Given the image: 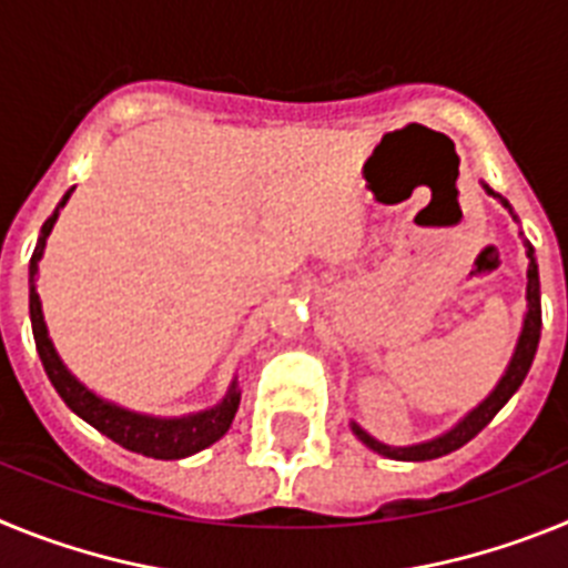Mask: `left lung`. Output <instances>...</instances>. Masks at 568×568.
Segmentation results:
<instances>
[{"mask_svg":"<svg viewBox=\"0 0 568 568\" xmlns=\"http://www.w3.org/2000/svg\"><path fill=\"white\" fill-rule=\"evenodd\" d=\"M489 190V187H486ZM491 193V190H489ZM504 202V199H500ZM506 204V202H504ZM509 207V204H506ZM526 255H529V284H526V301H529V310H526V318H524V333H520L518 346H515V355H511L509 366H506V375L500 378V384L491 389L489 398L478 406V409H471L464 420H460L455 429H449L446 435L435 440H426V444H415V446H386L381 440L369 438V435L361 429L358 424H353L355 435L364 440L373 453L384 455V458H393V460H433L440 458V455H449L455 449H460L464 444H469L475 435L489 424L495 415L500 413V406L511 398V395L518 393V386L524 384L526 373H529L531 358L538 353V341H540V278H538V261H535V250L526 244Z\"/></svg>","mask_w":568,"mask_h":568,"instance_id":"obj_1","label":"left lung"}]
</instances>
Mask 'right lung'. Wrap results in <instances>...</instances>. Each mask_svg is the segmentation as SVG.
<instances>
[{"mask_svg": "<svg viewBox=\"0 0 568 568\" xmlns=\"http://www.w3.org/2000/svg\"><path fill=\"white\" fill-rule=\"evenodd\" d=\"M73 190L64 193V199L59 202L62 207L70 199ZM50 215L48 222L42 224V233H39L37 250L30 255V324H33V338H37L39 358H42L44 373H48L50 384L57 386V393L62 395L64 404L73 409L82 420H88L93 429H99L102 435H108L110 440H115L119 446L130 449V453L148 455V458L159 460H175V458H187V455L199 453L204 446L215 444L230 429L235 418V409H239V389L235 384L230 386L227 398L219 406L207 409V413H195L187 415V418H148V415H135L122 409V406H113L108 400H102L99 395H93L88 386L79 384L73 375L64 369V364L59 361L57 349L48 338V327H44L42 318V304H39L37 293V275H39V258H42L44 241H48L50 230H53V222L59 215Z\"/></svg>", "mask_w": 568, "mask_h": 568, "instance_id": "1", "label": "right lung"}]
</instances>
